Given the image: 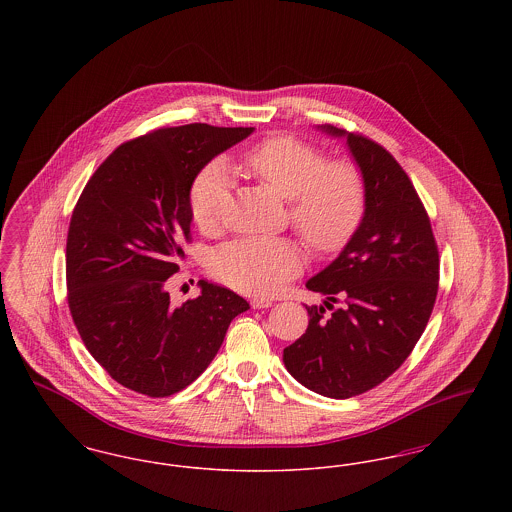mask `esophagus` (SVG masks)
<instances>
[{
	"mask_svg": "<svg viewBox=\"0 0 512 512\" xmlns=\"http://www.w3.org/2000/svg\"><path fill=\"white\" fill-rule=\"evenodd\" d=\"M251 307H253V309H268V307H272V301L265 299V297H255V299L251 301Z\"/></svg>",
	"mask_w": 512,
	"mask_h": 512,
	"instance_id": "esophagus-1",
	"label": "esophagus"
}]
</instances>
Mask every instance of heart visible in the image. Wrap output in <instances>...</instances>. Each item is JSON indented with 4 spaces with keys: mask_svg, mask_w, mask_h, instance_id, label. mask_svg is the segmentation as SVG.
Instances as JSON below:
<instances>
[{
    "mask_svg": "<svg viewBox=\"0 0 512 512\" xmlns=\"http://www.w3.org/2000/svg\"><path fill=\"white\" fill-rule=\"evenodd\" d=\"M244 167L288 201L290 222L313 249L338 251L351 240L365 215L363 174L347 159L326 155L293 136H274L251 147ZM195 226L215 232L230 205V176L222 163L199 172L188 195ZM213 274L232 290L272 295L303 268L299 247L286 238H249L222 245L213 255Z\"/></svg>",
    "mask_w": 512,
    "mask_h": 512,
    "instance_id": "1",
    "label": "heart"
}]
</instances>
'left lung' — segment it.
Wrapping results in <instances>:
<instances>
[{"label":"left lung","mask_w":512,"mask_h":512,"mask_svg":"<svg viewBox=\"0 0 512 512\" xmlns=\"http://www.w3.org/2000/svg\"><path fill=\"white\" fill-rule=\"evenodd\" d=\"M320 130L347 138L365 180V215L338 259L307 282L326 301L305 305L309 326L284 349V365L305 388L347 399L382 384L411 355L436 303L439 253L428 213L390 151L363 134Z\"/></svg>","instance_id":"8db88e82"}]
</instances>
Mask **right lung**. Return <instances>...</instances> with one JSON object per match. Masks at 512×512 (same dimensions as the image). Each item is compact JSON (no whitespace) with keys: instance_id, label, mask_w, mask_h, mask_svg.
Wrapping results in <instances>:
<instances>
[{"instance_id":"right-lung-1","label":"right lung","mask_w":512,"mask_h":512,"mask_svg":"<svg viewBox=\"0 0 512 512\" xmlns=\"http://www.w3.org/2000/svg\"><path fill=\"white\" fill-rule=\"evenodd\" d=\"M255 128L184 124L117 147L88 180L67 236V301L86 349L128 390L169 397L215 359L238 293L199 280L180 307L167 282L190 242L188 195L199 171Z\"/></svg>"}]
</instances>
